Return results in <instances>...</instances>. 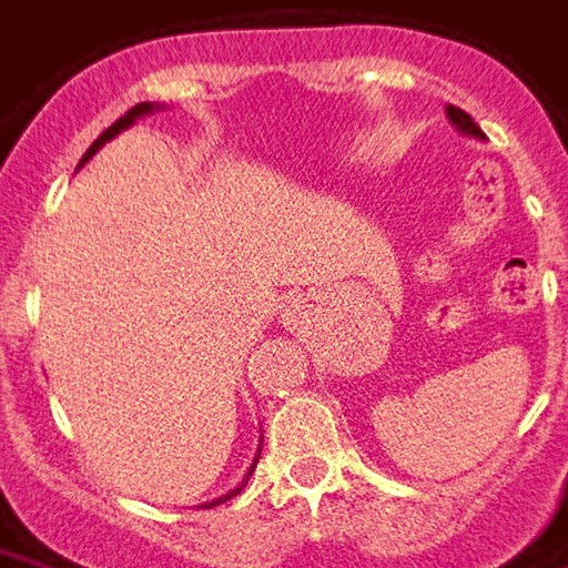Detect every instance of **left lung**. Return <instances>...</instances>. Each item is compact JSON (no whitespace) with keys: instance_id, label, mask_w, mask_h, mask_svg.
Instances as JSON below:
<instances>
[{"instance_id":"obj_1","label":"left lung","mask_w":568,"mask_h":568,"mask_svg":"<svg viewBox=\"0 0 568 568\" xmlns=\"http://www.w3.org/2000/svg\"><path fill=\"white\" fill-rule=\"evenodd\" d=\"M444 112H447V118H450V124L456 130H459L463 136H471V140H484V130L477 128L475 121H471V115H465L463 109H456V105H447Z\"/></svg>"}]
</instances>
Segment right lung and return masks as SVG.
<instances>
[{
  "label": "right lung",
  "mask_w": 568,
  "mask_h": 568,
  "mask_svg": "<svg viewBox=\"0 0 568 568\" xmlns=\"http://www.w3.org/2000/svg\"><path fill=\"white\" fill-rule=\"evenodd\" d=\"M158 109H163L161 103H140V105H133V109H130V112H124V115L118 118L115 124H112V128H105L103 133H100V136H97V140H93V145L88 151H84V158H81V163L79 166H84V163L91 161L93 154H97V151L103 149L105 142L109 140H115L118 133H121V130H128V128H133V124H136V121H140V118H145V115H151V112H158ZM258 456H261V447H258V453H255V459H252V465H248L246 468V475H243V480H240V484H236L234 489H227V493H224V496H219V499H212V501H203V508H212V505H222V501H227L231 499V496H236V493H240V489L246 487L248 484V477H252V471H255V465H258Z\"/></svg>",
  "instance_id": "obj_1"
}]
</instances>
